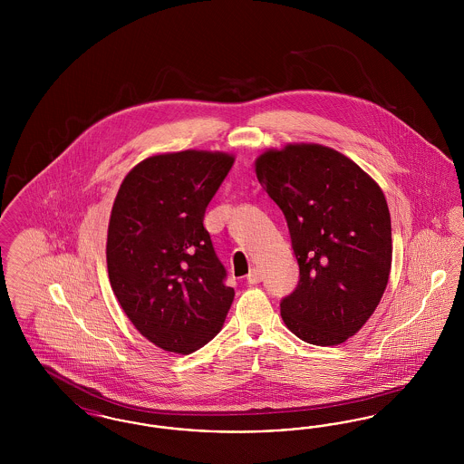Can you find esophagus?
<instances>
[{
  "mask_svg": "<svg viewBox=\"0 0 464 464\" xmlns=\"http://www.w3.org/2000/svg\"><path fill=\"white\" fill-rule=\"evenodd\" d=\"M261 280H263L261 271H259L257 267H252V269H250V273L246 275V282H248L250 285H256V284H259Z\"/></svg>",
  "mask_w": 464,
  "mask_h": 464,
  "instance_id": "esophagus-1",
  "label": "esophagus"
}]
</instances>
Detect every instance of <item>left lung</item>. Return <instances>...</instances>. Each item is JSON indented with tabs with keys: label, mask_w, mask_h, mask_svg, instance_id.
<instances>
[{
	"label": "left lung",
	"mask_w": 464,
	"mask_h": 464,
	"mask_svg": "<svg viewBox=\"0 0 464 464\" xmlns=\"http://www.w3.org/2000/svg\"><path fill=\"white\" fill-rule=\"evenodd\" d=\"M256 176L287 219L299 285L280 304L288 331L341 344L372 316L392 271V221L382 189L348 156L287 144L256 160Z\"/></svg>",
	"instance_id": "left-lung-1"
}]
</instances>
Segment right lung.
<instances>
[{
	"label": "right lung",
	"instance_id": "1",
	"mask_svg": "<svg viewBox=\"0 0 464 464\" xmlns=\"http://www.w3.org/2000/svg\"><path fill=\"white\" fill-rule=\"evenodd\" d=\"M235 156L186 150L153 155L125 176L112 203L110 284L150 343L188 354L221 331L235 290L224 285L203 216Z\"/></svg>",
	"mask_w": 464,
	"mask_h": 464
}]
</instances>
